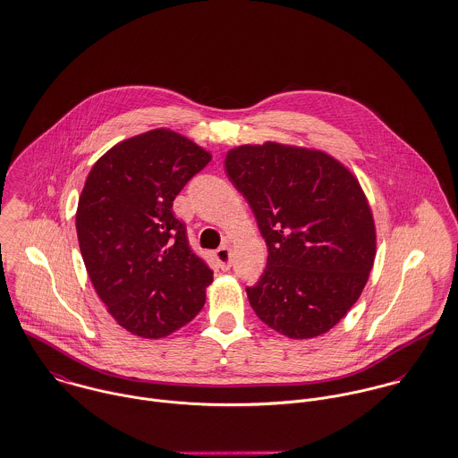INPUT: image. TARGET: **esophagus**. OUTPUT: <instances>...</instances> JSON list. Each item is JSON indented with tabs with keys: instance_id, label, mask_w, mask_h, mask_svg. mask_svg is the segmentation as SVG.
<instances>
[{
	"instance_id": "esophagus-1",
	"label": "esophagus",
	"mask_w": 458,
	"mask_h": 458,
	"mask_svg": "<svg viewBox=\"0 0 458 458\" xmlns=\"http://www.w3.org/2000/svg\"><path fill=\"white\" fill-rule=\"evenodd\" d=\"M215 259L218 263V267L222 270H229L231 268V249L227 245L220 247L216 252H215Z\"/></svg>"
}]
</instances>
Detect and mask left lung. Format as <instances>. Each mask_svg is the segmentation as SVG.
Returning <instances> with one entry per match:
<instances>
[{"mask_svg": "<svg viewBox=\"0 0 458 458\" xmlns=\"http://www.w3.org/2000/svg\"><path fill=\"white\" fill-rule=\"evenodd\" d=\"M225 172L267 242V268L247 288L254 312L292 339L328 332L360 297L375 261V222L359 181L328 154L276 142L231 149Z\"/></svg>", "mask_w": 458, "mask_h": 458, "instance_id": "8db88e82", "label": "left lung"}]
</instances>
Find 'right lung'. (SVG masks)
<instances>
[{
    "mask_svg": "<svg viewBox=\"0 0 458 458\" xmlns=\"http://www.w3.org/2000/svg\"><path fill=\"white\" fill-rule=\"evenodd\" d=\"M211 154L170 130L128 139L92 166L76 231L96 293L135 335L159 339L191 321L213 283L172 204Z\"/></svg>",
    "mask_w": 458,
    "mask_h": 458,
    "instance_id": "obj_1",
    "label": "right lung"
}]
</instances>
